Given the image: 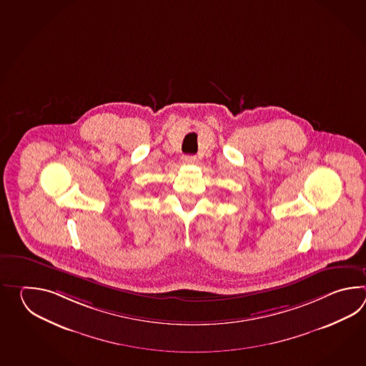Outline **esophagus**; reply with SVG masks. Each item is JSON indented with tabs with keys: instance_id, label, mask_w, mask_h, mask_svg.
<instances>
[{
	"instance_id": "34e87169",
	"label": "esophagus",
	"mask_w": 366,
	"mask_h": 366,
	"mask_svg": "<svg viewBox=\"0 0 366 366\" xmlns=\"http://www.w3.org/2000/svg\"><path fill=\"white\" fill-rule=\"evenodd\" d=\"M197 162V158L194 156H184L183 157V164H194Z\"/></svg>"
}]
</instances>
